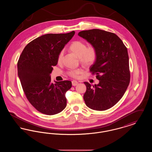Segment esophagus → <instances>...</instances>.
Here are the masks:
<instances>
[{
    "label": "esophagus",
    "instance_id": "obj_1",
    "mask_svg": "<svg viewBox=\"0 0 152 152\" xmlns=\"http://www.w3.org/2000/svg\"><path fill=\"white\" fill-rule=\"evenodd\" d=\"M72 84L73 86H76L78 84V82L76 80H73L72 81Z\"/></svg>",
    "mask_w": 152,
    "mask_h": 152
}]
</instances>
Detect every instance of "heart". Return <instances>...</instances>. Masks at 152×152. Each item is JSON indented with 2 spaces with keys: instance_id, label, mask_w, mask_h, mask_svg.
Returning <instances> with one entry per match:
<instances>
[{
  "instance_id": "obj_1",
  "label": "heart",
  "mask_w": 152,
  "mask_h": 152,
  "mask_svg": "<svg viewBox=\"0 0 152 152\" xmlns=\"http://www.w3.org/2000/svg\"><path fill=\"white\" fill-rule=\"evenodd\" d=\"M70 51L76 55L82 64L89 66L94 64L97 58V52L94 47H87L86 44L81 41L77 40L73 42L69 46ZM63 56V52L61 51L59 53L58 57V63H61ZM82 73V71L80 69L71 71L68 72V75L73 77H77L80 74Z\"/></svg>"
}]
</instances>
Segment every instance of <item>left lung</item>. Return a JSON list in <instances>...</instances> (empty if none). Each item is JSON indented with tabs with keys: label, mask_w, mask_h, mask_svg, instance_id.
<instances>
[{
	"label": "left lung",
	"mask_w": 152,
	"mask_h": 152,
	"mask_svg": "<svg viewBox=\"0 0 152 152\" xmlns=\"http://www.w3.org/2000/svg\"><path fill=\"white\" fill-rule=\"evenodd\" d=\"M78 35L86 39L97 52V58L90 71L99 80L91 86L84 82L86 104L96 110L113 107L122 98L130 82L129 56L126 47L116 34L99 29L80 31Z\"/></svg>",
	"instance_id": "1"
}]
</instances>
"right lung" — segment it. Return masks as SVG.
Here are the masks:
<instances>
[{"label": "right lung", "instance_id": "obj_1", "mask_svg": "<svg viewBox=\"0 0 152 152\" xmlns=\"http://www.w3.org/2000/svg\"><path fill=\"white\" fill-rule=\"evenodd\" d=\"M75 34H48L28 44L18 62V75L23 91L31 105L40 112L53 115L66 105L65 93L71 81L51 83L53 66L58 64L59 53Z\"/></svg>", "mask_w": 152, "mask_h": 152}]
</instances>
